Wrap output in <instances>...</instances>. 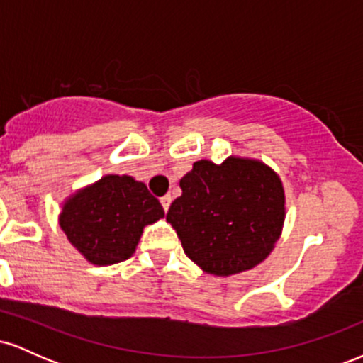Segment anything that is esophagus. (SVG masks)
Here are the masks:
<instances>
[{
    "instance_id": "1",
    "label": "esophagus",
    "mask_w": 363,
    "mask_h": 363,
    "mask_svg": "<svg viewBox=\"0 0 363 363\" xmlns=\"http://www.w3.org/2000/svg\"><path fill=\"white\" fill-rule=\"evenodd\" d=\"M160 203H162V206H164V211H165V213H167V211H169V206H170V203H172V198H170V194L162 196V198H160Z\"/></svg>"
}]
</instances>
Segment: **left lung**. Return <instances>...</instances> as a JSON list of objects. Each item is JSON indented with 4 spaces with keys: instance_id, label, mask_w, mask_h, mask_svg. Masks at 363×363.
I'll return each mask as SVG.
<instances>
[{
    "instance_id": "1",
    "label": "left lung",
    "mask_w": 363,
    "mask_h": 363,
    "mask_svg": "<svg viewBox=\"0 0 363 363\" xmlns=\"http://www.w3.org/2000/svg\"><path fill=\"white\" fill-rule=\"evenodd\" d=\"M181 189L167 222L186 256L206 273L245 272L272 252L285 220V194L268 165L235 157L222 165L199 160L181 179Z\"/></svg>"
}]
</instances>
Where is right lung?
Returning a JSON list of instances; mask_svg holds the SVG:
<instances>
[{
  "mask_svg": "<svg viewBox=\"0 0 363 363\" xmlns=\"http://www.w3.org/2000/svg\"><path fill=\"white\" fill-rule=\"evenodd\" d=\"M162 216L164 208L143 182L106 176L66 201L60 225L86 259L104 266L131 257L145 225Z\"/></svg>",
  "mask_w": 363,
  "mask_h": 363,
  "instance_id": "right-lung-1",
  "label": "right lung"
}]
</instances>
